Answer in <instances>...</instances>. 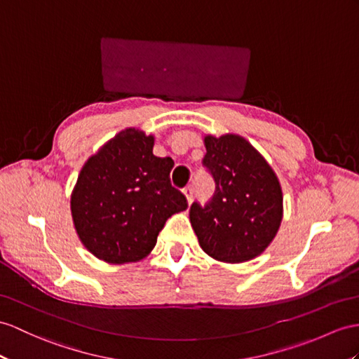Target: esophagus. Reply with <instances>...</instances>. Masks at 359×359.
<instances>
[{
	"instance_id": "obj_1",
	"label": "esophagus",
	"mask_w": 359,
	"mask_h": 359,
	"mask_svg": "<svg viewBox=\"0 0 359 359\" xmlns=\"http://www.w3.org/2000/svg\"><path fill=\"white\" fill-rule=\"evenodd\" d=\"M184 195H186V198H187V203H189V205L194 203V189H191L190 186H187V187H184Z\"/></svg>"
}]
</instances>
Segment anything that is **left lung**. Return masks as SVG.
Here are the masks:
<instances>
[{"instance_id":"left-lung-1","label":"left lung","mask_w":359,"mask_h":359,"mask_svg":"<svg viewBox=\"0 0 359 359\" xmlns=\"http://www.w3.org/2000/svg\"><path fill=\"white\" fill-rule=\"evenodd\" d=\"M203 165L215 180V194L190 207L199 245L216 260L239 264L266 250L282 222L283 196L274 170L245 138L226 134L204 138Z\"/></svg>"}]
</instances>
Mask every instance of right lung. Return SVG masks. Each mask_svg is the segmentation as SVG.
<instances>
[{
  "label": "right lung",
  "mask_w": 359,
  "mask_h": 359,
  "mask_svg": "<svg viewBox=\"0 0 359 359\" xmlns=\"http://www.w3.org/2000/svg\"><path fill=\"white\" fill-rule=\"evenodd\" d=\"M154 137L128 128L85 163L72 194V215L85 248L108 264L146 257L165 221L187 208L170 184L173 160L154 152Z\"/></svg>",
  "instance_id": "add662e5"
}]
</instances>
